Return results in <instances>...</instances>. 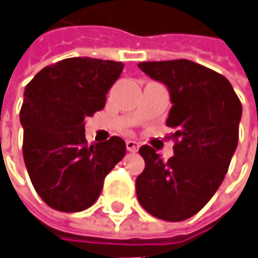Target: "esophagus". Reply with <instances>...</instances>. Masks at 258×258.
<instances>
[{
    "instance_id": "obj_1",
    "label": "esophagus",
    "mask_w": 258,
    "mask_h": 258,
    "mask_svg": "<svg viewBox=\"0 0 258 258\" xmlns=\"http://www.w3.org/2000/svg\"><path fill=\"white\" fill-rule=\"evenodd\" d=\"M125 147H127V150H128L130 153H137L138 148H140V144H138L137 141H134V140H127Z\"/></svg>"
}]
</instances>
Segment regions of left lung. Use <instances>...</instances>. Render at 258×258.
<instances>
[{"mask_svg":"<svg viewBox=\"0 0 258 258\" xmlns=\"http://www.w3.org/2000/svg\"><path fill=\"white\" fill-rule=\"evenodd\" d=\"M138 67L168 87L175 130L174 156L163 161L140 148L146 168L136 180L137 199L151 216L182 221L197 214L226 177L238 143L241 102L226 77L188 59L148 61Z\"/></svg>","mask_w":258,"mask_h":258,"instance_id":"1","label":"left lung"}]
</instances>
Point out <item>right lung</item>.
Masks as SVG:
<instances>
[{"label": "right lung", "mask_w": 258, "mask_h": 258, "mask_svg": "<svg viewBox=\"0 0 258 258\" xmlns=\"http://www.w3.org/2000/svg\"><path fill=\"white\" fill-rule=\"evenodd\" d=\"M122 62L66 58L42 68L25 87L20 121L32 185L51 209L76 213L93 206L105 175L125 156L120 137L88 146L84 118L105 105Z\"/></svg>", "instance_id": "right-lung-1"}]
</instances>
